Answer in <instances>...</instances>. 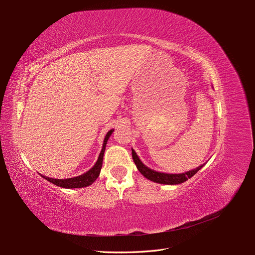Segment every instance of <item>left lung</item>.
I'll list each match as a JSON object with an SVG mask.
<instances>
[{
    "instance_id": "8db88e82",
    "label": "left lung",
    "mask_w": 255,
    "mask_h": 255,
    "mask_svg": "<svg viewBox=\"0 0 255 255\" xmlns=\"http://www.w3.org/2000/svg\"><path fill=\"white\" fill-rule=\"evenodd\" d=\"M132 158H133V161L136 164V168L140 172V174L145 176L147 179L156 182V183H161V184L182 183V182L186 181L187 179L192 178V177L204 165V164H202V165H200V167H198L192 171H187V172L181 173V174H167V173L156 172V171L151 170L148 167H146V165L140 161V159L137 156V154L135 153V151L133 149H132Z\"/></svg>"
}]
</instances>
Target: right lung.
Instances as JSON below:
<instances>
[{
	"label": "right lung",
	"instance_id": "add662e5",
	"mask_svg": "<svg viewBox=\"0 0 255 255\" xmlns=\"http://www.w3.org/2000/svg\"><path fill=\"white\" fill-rule=\"evenodd\" d=\"M113 132H114V129L109 130L107 132V134L104 138L101 153H100V155H99V158H98L96 164L90 171H87L86 173H84L80 176L73 177V178H68V179H55V178H49V177H46L43 175H40V176L43 177V178H45L46 180L52 182L53 184L60 186V187H64V189H77V187H85V186L91 185L93 182H95V180L98 178L99 175H100L106 143H107V140H108L109 136L112 135Z\"/></svg>",
	"mask_w": 255,
	"mask_h": 255
}]
</instances>
